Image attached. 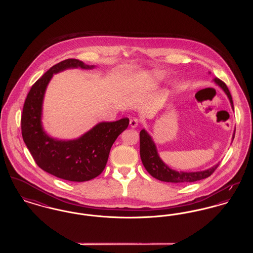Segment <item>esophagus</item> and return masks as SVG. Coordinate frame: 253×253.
I'll use <instances>...</instances> for the list:
<instances>
[{"instance_id":"obj_1","label":"esophagus","mask_w":253,"mask_h":253,"mask_svg":"<svg viewBox=\"0 0 253 253\" xmlns=\"http://www.w3.org/2000/svg\"><path fill=\"white\" fill-rule=\"evenodd\" d=\"M137 125H138V120L137 119H131L130 120V126L132 127V128H136L137 127Z\"/></svg>"}]
</instances>
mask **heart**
<instances>
[{
  "mask_svg": "<svg viewBox=\"0 0 253 253\" xmlns=\"http://www.w3.org/2000/svg\"><path fill=\"white\" fill-rule=\"evenodd\" d=\"M153 79L155 80V81H160L161 79H162V75L161 74H159V73H155L154 75H153Z\"/></svg>",
  "mask_w": 253,
  "mask_h": 253,
  "instance_id": "obj_1",
  "label": "heart"
}]
</instances>
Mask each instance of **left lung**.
<instances>
[{
    "instance_id": "8db88e82",
    "label": "left lung",
    "mask_w": 253,
    "mask_h": 253,
    "mask_svg": "<svg viewBox=\"0 0 253 253\" xmlns=\"http://www.w3.org/2000/svg\"><path fill=\"white\" fill-rule=\"evenodd\" d=\"M213 83L217 86H219L227 95L230 102V106L233 110L232 98L227 85L219 79H214ZM234 134H235V130L232 134V141L234 138ZM139 136H140V157H141L143 166L153 177L157 178L158 180L170 182V183H188V182L201 180L209 177L219 166V164H216L211 168L207 169L204 170H198V171H181V170L177 171L175 169L169 168L168 165L164 163L163 160L160 158L157 152V145L153 140V137L149 134V132H147L145 129H142L140 131Z\"/></svg>"
}]
</instances>
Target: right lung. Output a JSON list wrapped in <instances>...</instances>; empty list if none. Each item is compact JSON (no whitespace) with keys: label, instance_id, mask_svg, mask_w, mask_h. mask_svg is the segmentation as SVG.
Returning <instances> with one entry per match:
<instances>
[{"label":"right lung","instance_id":"add662e5","mask_svg":"<svg viewBox=\"0 0 253 253\" xmlns=\"http://www.w3.org/2000/svg\"><path fill=\"white\" fill-rule=\"evenodd\" d=\"M95 67L76 59L62 60L37 81L24 101L21 120L24 143L40 168L64 180L84 182L99 175L106 166L112 145L129 125L128 118L98 122L80 137L69 140L54 138L44 131L42 104L53 75Z\"/></svg>","mask_w":253,"mask_h":253}]
</instances>
